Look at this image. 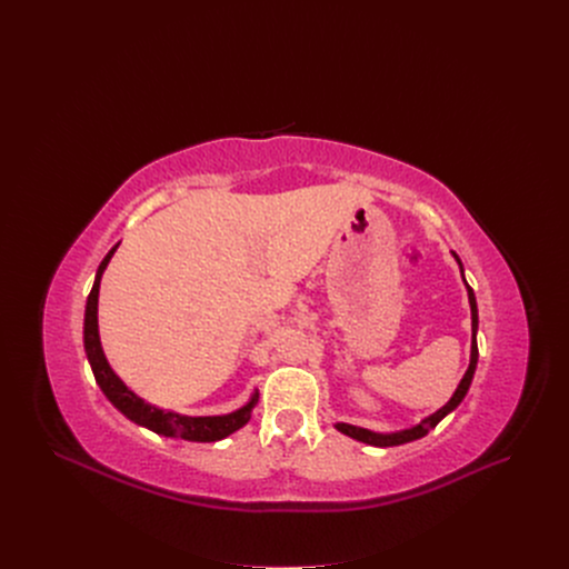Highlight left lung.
<instances>
[{"mask_svg":"<svg viewBox=\"0 0 569 569\" xmlns=\"http://www.w3.org/2000/svg\"><path fill=\"white\" fill-rule=\"evenodd\" d=\"M455 261L459 263V270H461V279H463V286H466V292H468V303H470V362H468V369L463 373V378L459 380L455 393L450 396V400L443 405V408H439L435 415L426 417L423 421H419L417 426L408 428V430H396V432H373V430H367V428H360V426H351V423H342L338 421L336 423V430H340L342 435L356 439V441H362V443H369V446H376V448H389V446H400V443H410V441H417L421 437H426L432 428H437V423L448 417L457 405L466 398L468 389H470V382H472V376H475V369H477V358H479V351H477V327H479V317H477V299H475V292L472 288L466 283V277H463V266L459 261V257L452 252Z\"/></svg>","mask_w":569,"mask_h":569,"instance_id":"obj_1","label":"left lung"}]
</instances>
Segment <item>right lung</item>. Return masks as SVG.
<instances>
[{"mask_svg":"<svg viewBox=\"0 0 569 569\" xmlns=\"http://www.w3.org/2000/svg\"><path fill=\"white\" fill-rule=\"evenodd\" d=\"M119 248L117 246L106 254V259L101 261L97 277H94V286L92 292L88 297V306H86V323H83V345H86V353H88V362L92 367V373L97 378V385L101 387V391L106 393V398L114 405V408L130 419L132 423L148 428L161 437H180L187 441H220L224 437H229L231 432H236L238 428L246 426L252 417L254 405L259 402V389L252 391L250 400L242 405V408L229 412V415H218V417H187L180 412H169L161 410L157 405L146 402L143 398H139L119 376L117 371L110 367L103 347H101V336H99V290H101V279L103 272L110 263V259L114 257Z\"/></svg>","mask_w":569,"mask_h":569,"instance_id":"add662e5","label":"right lung"}]
</instances>
